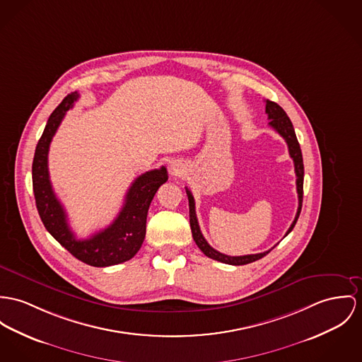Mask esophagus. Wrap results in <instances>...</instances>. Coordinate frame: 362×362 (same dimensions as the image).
Returning <instances> with one entry per match:
<instances>
[{
	"mask_svg": "<svg viewBox=\"0 0 362 362\" xmlns=\"http://www.w3.org/2000/svg\"><path fill=\"white\" fill-rule=\"evenodd\" d=\"M170 170H172V173H177V172H179V167L172 165V167H170Z\"/></svg>",
	"mask_w": 362,
	"mask_h": 362,
	"instance_id": "obj_1",
	"label": "esophagus"
}]
</instances>
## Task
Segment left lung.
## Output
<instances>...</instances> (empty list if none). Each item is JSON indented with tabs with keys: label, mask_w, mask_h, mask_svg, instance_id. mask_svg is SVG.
I'll list each match as a JSON object with an SVG mask.
<instances>
[{
	"label": "left lung",
	"mask_w": 362,
	"mask_h": 362,
	"mask_svg": "<svg viewBox=\"0 0 362 362\" xmlns=\"http://www.w3.org/2000/svg\"><path fill=\"white\" fill-rule=\"evenodd\" d=\"M266 112L269 115V125L277 131L279 135L284 138V140L286 141L288 144V150H289V156L293 160V164H295V173H296V190H298V198H299V206H298V212H296V216H295V221L291 224V227L288 228L286 234L288 235L292 228L295 227V224L298 222V218L300 215V211H302V202H303V176H305V167H303V157H302V150H300V146H299V141L296 138V134H295V129H293V125L289 119V117L286 115V112H284V109L279 106L277 103L272 102V100H266ZM186 193L189 197V208H190V227H192V233H193V238H194L195 244L199 250L204 252V255H206L208 257L211 259H215L218 262H222L226 264H233V266H243V264H248L252 263L255 260H259L262 259L263 256H266L270 250H266V252H262V253H255V255H244V256H228V255H224L221 253L216 250H214L208 243L206 240L204 238L201 230H199V224L197 221V215H195V202L194 197L192 194V192L186 187Z\"/></svg>",
	"instance_id": "8db88e82"
}]
</instances>
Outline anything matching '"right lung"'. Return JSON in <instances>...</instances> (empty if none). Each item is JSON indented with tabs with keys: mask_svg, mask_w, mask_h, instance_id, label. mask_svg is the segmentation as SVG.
Here are the masks:
<instances>
[{
	"mask_svg": "<svg viewBox=\"0 0 362 362\" xmlns=\"http://www.w3.org/2000/svg\"><path fill=\"white\" fill-rule=\"evenodd\" d=\"M78 98L77 92L67 95L48 118L34 153L33 192L40 218L56 241L83 263L93 267H107L132 259L140 250L146 235L148 206L158 187L168 180L167 168L153 169L136 177L114 222L89 238L77 240L49 180L48 151L66 112L74 106Z\"/></svg>",
	"mask_w": 362,
	"mask_h": 362,
	"instance_id": "1",
	"label": "right lung"
}]
</instances>
